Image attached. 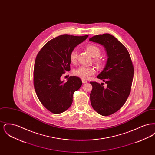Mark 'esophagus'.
<instances>
[{"instance_id": "1", "label": "esophagus", "mask_w": 155, "mask_h": 155, "mask_svg": "<svg viewBox=\"0 0 155 155\" xmlns=\"http://www.w3.org/2000/svg\"><path fill=\"white\" fill-rule=\"evenodd\" d=\"M82 82L83 84H85V83L87 82V81H85V80H82Z\"/></svg>"}]
</instances>
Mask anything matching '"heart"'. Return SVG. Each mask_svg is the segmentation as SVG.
Listing matches in <instances>:
<instances>
[{
    "label": "heart",
    "mask_w": 155,
    "mask_h": 155,
    "mask_svg": "<svg viewBox=\"0 0 155 155\" xmlns=\"http://www.w3.org/2000/svg\"><path fill=\"white\" fill-rule=\"evenodd\" d=\"M86 49L89 53L93 57L95 58L94 62L97 66L102 64V60L98 56L100 55L101 51L100 48L95 44H88L86 46ZM70 60L71 63H75L77 60V53L75 50L72 51L70 54ZM95 73V69L92 67L80 66L74 70L73 74L83 80H87L91 75Z\"/></svg>",
    "instance_id": "b5f03b06"
}]
</instances>
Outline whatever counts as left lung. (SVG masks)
<instances>
[{"mask_svg": "<svg viewBox=\"0 0 155 155\" xmlns=\"http://www.w3.org/2000/svg\"><path fill=\"white\" fill-rule=\"evenodd\" d=\"M90 41L104 47L107 60L103 71L97 76L107 84L90 82L92 90L91 103L94 109L103 116L111 115L121 109L129 96L134 70L129 52L117 38L109 34L97 35Z\"/></svg>", "mask_w": 155, "mask_h": 155, "instance_id": "1", "label": "left lung"}]
</instances>
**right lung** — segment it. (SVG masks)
<instances>
[{
  "instance_id": "obj_1",
  "label": "right lung",
  "mask_w": 155,
  "mask_h": 155,
  "mask_svg": "<svg viewBox=\"0 0 155 155\" xmlns=\"http://www.w3.org/2000/svg\"><path fill=\"white\" fill-rule=\"evenodd\" d=\"M88 35L64 34L48 42L37 54L34 68V85L37 96L45 108L54 114L67 110L74 92L82 85L81 79L70 76L66 82L62 74L70 70V54Z\"/></svg>"
}]
</instances>
